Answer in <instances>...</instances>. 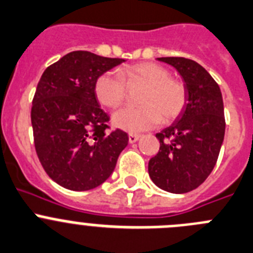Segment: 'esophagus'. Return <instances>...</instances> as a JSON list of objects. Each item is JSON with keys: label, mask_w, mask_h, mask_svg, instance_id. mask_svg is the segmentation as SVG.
Returning <instances> with one entry per match:
<instances>
[{"label": "esophagus", "mask_w": 253, "mask_h": 253, "mask_svg": "<svg viewBox=\"0 0 253 253\" xmlns=\"http://www.w3.org/2000/svg\"><path fill=\"white\" fill-rule=\"evenodd\" d=\"M138 138H140V135H128V141H129V143H135L136 141L138 140Z\"/></svg>", "instance_id": "1"}]
</instances>
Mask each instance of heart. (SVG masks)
Wrapping results in <instances>:
<instances>
[{
    "label": "heart",
    "instance_id": "b5f03b06",
    "mask_svg": "<svg viewBox=\"0 0 253 253\" xmlns=\"http://www.w3.org/2000/svg\"><path fill=\"white\" fill-rule=\"evenodd\" d=\"M166 68L155 63H140L117 72H106L97 78L94 93L99 103L108 108L121 106L128 85L143 84L141 107H127L112 116L113 126L131 133L146 131L161 121L170 122L179 117L186 103V89L183 82L170 78Z\"/></svg>",
    "mask_w": 253,
    "mask_h": 253
}]
</instances>
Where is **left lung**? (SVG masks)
<instances>
[{
    "label": "left lung",
    "instance_id": "8db88e82",
    "mask_svg": "<svg viewBox=\"0 0 253 253\" xmlns=\"http://www.w3.org/2000/svg\"><path fill=\"white\" fill-rule=\"evenodd\" d=\"M183 78L186 103L171 126L156 133L160 150L149 161L151 180L163 190L183 194L198 188L217 163L226 121L219 85L197 61L158 58Z\"/></svg>",
    "mask_w": 253,
    "mask_h": 253
}]
</instances>
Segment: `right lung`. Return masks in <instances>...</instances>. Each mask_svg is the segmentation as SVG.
Here are the masks:
<instances>
[{"instance_id": "obj_1", "label": "right lung", "mask_w": 253, "mask_h": 253, "mask_svg": "<svg viewBox=\"0 0 253 253\" xmlns=\"http://www.w3.org/2000/svg\"><path fill=\"white\" fill-rule=\"evenodd\" d=\"M126 61L89 51H72L42 73L31 108L38 158L46 174L63 188L90 190L111 176L128 136L107 133L110 117L99 107L94 83Z\"/></svg>"}]
</instances>
